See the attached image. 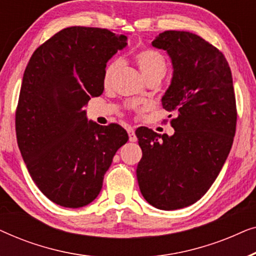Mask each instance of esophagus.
<instances>
[{
  "label": "esophagus",
  "instance_id": "34e87169",
  "mask_svg": "<svg viewBox=\"0 0 256 256\" xmlns=\"http://www.w3.org/2000/svg\"><path fill=\"white\" fill-rule=\"evenodd\" d=\"M127 132H128V135H129V141H130V142H136V141H138V138H136V135H135L134 128L128 127L127 128Z\"/></svg>",
  "mask_w": 256,
  "mask_h": 256
}]
</instances>
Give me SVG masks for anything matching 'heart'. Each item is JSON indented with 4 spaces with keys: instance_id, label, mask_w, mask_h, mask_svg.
Wrapping results in <instances>:
<instances>
[{
    "instance_id": "1",
    "label": "heart",
    "mask_w": 256,
    "mask_h": 256,
    "mask_svg": "<svg viewBox=\"0 0 256 256\" xmlns=\"http://www.w3.org/2000/svg\"><path fill=\"white\" fill-rule=\"evenodd\" d=\"M135 60L138 62L140 70H141L142 74L144 78L148 80L154 76H160L163 78L166 76L168 64L164 56L160 52L152 50V48H146L138 52L135 54ZM120 59L114 58L108 62V65L104 68V84L110 82L112 78L115 74V72L118 71V68H120Z\"/></svg>"
}]
</instances>
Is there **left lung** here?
<instances>
[{"mask_svg":"<svg viewBox=\"0 0 256 256\" xmlns=\"http://www.w3.org/2000/svg\"><path fill=\"white\" fill-rule=\"evenodd\" d=\"M152 44L172 62L162 106L176 114L174 132L136 130L142 149L136 176L146 200L171 211L194 204L218 177L236 135V96L225 56L198 34L164 31Z\"/></svg>","mask_w":256,"mask_h":256,"instance_id":"left-lung-1","label":"left lung"}]
</instances>
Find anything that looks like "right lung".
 <instances>
[{
	"mask_svg": "<svg viewBox=\"0 0 256 256\" xmlns=\"http://www.w3.org/2000/svg\"><path fill=\"white\" fill-rule=\"evenodd\" d=\"M124 34L70 26L36 48L24 71L16 110L17 142L31 178L57 205L78 208L100 194L115 152L128 141L121 126L88 121L84 107L104 92L106 64Z\"/></svg>",
	"mask_w": 256,
	"mask_h": 256,
	"instance_id": "1",
	"label": "right lung"
}]
</instances>
